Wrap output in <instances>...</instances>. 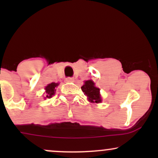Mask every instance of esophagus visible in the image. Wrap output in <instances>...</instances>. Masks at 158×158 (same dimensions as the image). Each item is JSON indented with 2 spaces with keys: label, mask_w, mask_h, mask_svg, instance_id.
Segmentation results:
<instances>
[{
  "label": "esophagus",
  "mask_w": 158,
  "mask_h": 158,
  "mask_svg": "<svg viewBox=\"0 0 158 158\" xmlns=\"http://www.w3.org/2000/svg\"><path fill=\"white\" fill-rule=\"evenodd\" d=\"M74 81V79L72 77H68L65 79V81H67V82H70V81Z\"/></svg>",
  "instance_id": "obj_1"
}]
</instances>
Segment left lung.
I'll return each instance as SVG.
<instances>
[{"label": "left lung", "mask_w": 158, "mask_h": 158, "mask_svg": "<svg viewBox=\"0 0 158 158\" xmlns=\"http://www.w3.org/2000/svg\"><path fill=\"white\" fill-rule=\"evenodd\" d=\"M81 90L84 92L85 95L88 97V100L91 102L99 103L101 102L99 89L96 88L94 82L92 80L85 81V85L81 87Z\"/></svg>", "instance_id": "8db88e82"}]
</instances>
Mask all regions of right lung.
<instances>
[{"label": "right lung", "instance_id": "right-lung-1", "mask_svg": "<svg viewBox=\"0 0 158 158\" xmlns=\"http://www.w3.org/2000/svg\"><path fill=\"white\" fill-rule=\"evenodd\" d=\"M59 84L58 83H54L52 82L50 84H49L48 86L45 88V90H46V97L47 98H51L52 96L55 94V88L57 87Z\"/></svg>", "mask_w": 158, "mask_h": 158}]
</instances>
